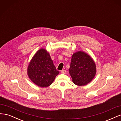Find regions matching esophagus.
<instances>
[{
    "label": "esophagus",
    "mask_w": 121,
    "mask_h": 121,
    "mask_svg": "<svg viewBox=\"0 0 121 121\" xmlns=\"http://www.w3.org/2000/svg\"><path fill=\"white\" fill-rule=\"evenodd\" d=\"M61 73H62V74H65L67 73V71H66V70H65V69H63V70L61 71Z\"/></svg>",
    "instance_id": "34e87169"
}]
</instances>
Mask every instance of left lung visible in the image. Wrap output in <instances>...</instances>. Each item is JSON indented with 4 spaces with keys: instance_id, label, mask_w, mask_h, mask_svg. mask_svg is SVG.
Instances as JSON below:
<instances>
[{
    "instance_id": "8db88e82",
    "label": "left lung",
    "mask_w": 121,
    "mask_h": 121,
    "mask_svg": "<svg viewBox=\"0 0 121 121\" xmlns=\"http://www.w3.org/2000/svg\"><path fill=\"white\" fill-rule=\"evenodd\" d=\"M69 71L73 83L84 86L92 81L95 76L96 65L90 56L79 51L72 55Z\"/></svg>"
}]
</instances>
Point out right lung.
I'll list each match as a JSON object with an SVG mask.
<instances>
[{"label": "right lung", "instance_id": "obj_1", "mask_svg": "<svg viewBox=\"0 0 121 121\" xmlns=\"http://www.w3.org/2000/svg\"><path fill=\"white\" fill-rule=\"evenodd\" d=\"M29 78L36 85L46 87L52 84L59 74L45 49L38 50L29 64L27 69Z\"/></svg>", "mask_w": 121, "mask_h": 121}]
</instances>
